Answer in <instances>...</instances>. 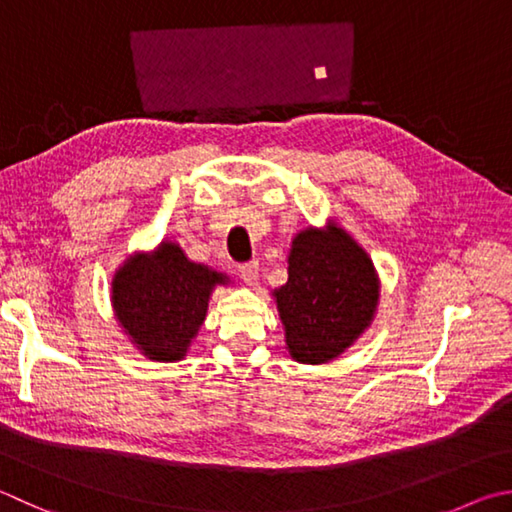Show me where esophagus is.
Segmentation results:
<instances>
[{"instance_id":"esophagus-1","label":"esophagus","mask_w":512,"mask_h":512,"mask_svg":"<svg viewBox=\"0 0 512 512\" xmlns=\"http://www.w3.org/2000/svg\"><path fill=\"white\" fill-rule=\"evenodd\" d=\"M237 273L241 280H244L246 284H255L257 282V275H259V266L257 262H250V264H239L237 266Z\"/></svg>"}]
</instances>
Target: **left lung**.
<instances>
[{"mask_svg":"<svg viewBox=\"0 0 512 512\" xmlns=\"http://www.w3.org/2000/svg\"><path fill=\"white\" fill-rule=\"evenodd\" d=\"M380 282L374 262L347 230H300L288 250V280L273 293L286 349L322 365L349 349L374 320Z\"/></svg>","mask_w":512,"mask_h":512,"instance_id":"1","label":"left lung"}]
</instances>
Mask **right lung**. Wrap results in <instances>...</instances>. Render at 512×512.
<instances>
[{
    "label": "right lung",
    "instance_id": "add662e5",
    "mask_svg": "<svg viewBox=\"0 0 512 512\" xmlns=\"http://www.w3.org/2000/svg\"><path fill=\"white\" fill-rule=\"evenodd\" d=\"M224 273L190 262L179 244L161 241L152 253L125 259L111 280V306L143 356L176 362L190 349Z\"/></svg>",
    "mask_w": 512,
    "mask_h": 512
}]
</instances>
